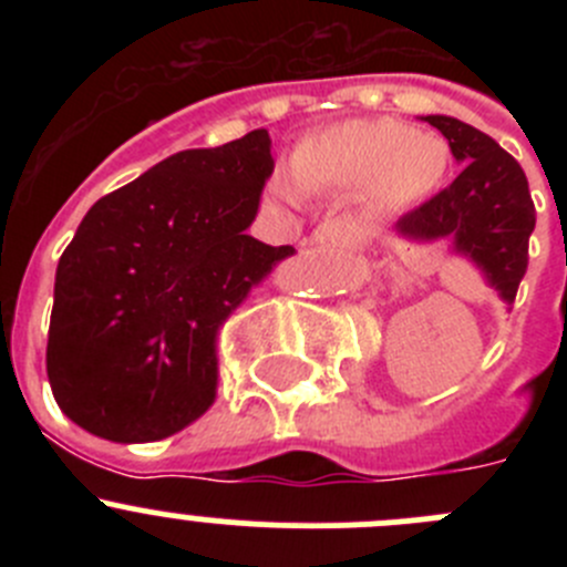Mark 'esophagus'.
Returning a JSON list of instances; mask_svg holds the SVG:
<instances>
[{"label": "esophagus", "mask_w": 567, "mask_h": 567, "mask_svg": "<svg viewBox=\"0 0 567 567\" xmlns=\"http://www.w3.org/2000/svg\"><path fill=\"white\" fill-rule=\"evenodd\" d=\"M351 233L353 227L346 219H331L312 233V241L326 244V247H346L351 241Z\"/></svg>", "instance_id": "34e87169"}]
</instances>
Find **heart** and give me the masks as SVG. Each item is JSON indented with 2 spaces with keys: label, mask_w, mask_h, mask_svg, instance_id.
<instances>
[{
  "label": "heart",
  "mask_w": 567,
  "mask_h": 567,
  "mask_svg": "<svg viewBox=\"0 0 567 567\" xmlns=\"http://www.w3.org/2000/svg\"><path fill=\"white\" fill-rule=\"evenodd\" d=\"M450 151L442 136L411 131L398 120H351L305 136L293 153V175L301 188L346 194L362 188L370 210H400L425 197L447 173ZM282 197L299 188L277 181Z\"/></svg>",
  "instance_id": "b5f03b06"
}]
</instances>
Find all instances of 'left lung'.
Listing matches in <instances>:
<instances>
[{"label": "left lung", "mask_w": 567, "mask_h": 567, "mask_svg": "<svg viewBox=\"0 0 567 567\" xmlns=\"http://www.w3.org/2000/svg\"><path fill=\"white\" fill-rule=\"evenodd\" d=\"M425 123L447 136L463 169L447 188L400 216L398 233L414 241H453V249L472 257L491 288L513 305L527 274L535 230L527 175L511 153L474 125L444 114H427Z\"/></svg>", "instance_id": "8db88e82"}]
</instances>
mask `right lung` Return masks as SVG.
Segmentation results:
<instances>
[{
	"label": "right lung",
	"instance_id": "obj_1",
	"mask_svg": "<svg viewBox=\"0 0 567 567\" xmlns=\"http://www.w3.org/2000/svg\"><path fill=\"white\" fill-rule=\"evenodd\" d=\"M271 136L181 151L101 197L56 266V405L109 442H162L216 400L219 326L293 247L247 236Z\"/></svg>",
	"mask_w": 567,
	"mask_h": 567
}]
</instances>
